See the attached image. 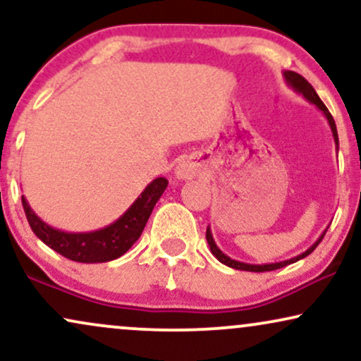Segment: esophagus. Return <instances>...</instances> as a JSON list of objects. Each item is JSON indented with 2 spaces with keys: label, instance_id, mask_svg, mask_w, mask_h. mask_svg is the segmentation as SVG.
<instances>
[{
  "label": "esophagus",
  "instance_id": "34e87169",
  "mask_svg": "<svg viewBox=\"0 0 361 361\" xmlns=\"http://www.w3.org/2000/svg\"><path fill=\"white\" fill-rule=\"evenodd\" d=\"M197 175V166L192 161H188V159H183V161H180V164L176 166V176L180 178V180H190V178H193Z\"/></svg>",
  "mask_w": 361,
  "mask_h": 361
}]
</instances>
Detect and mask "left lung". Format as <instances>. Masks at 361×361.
Listing matches in <instances>:
<instances>
[{
  "label": "left lung",
  "mask_w": 361,
  "mask_h": 361,
  "mask_svg": "<svg viewBox=\"0 0 361 361\" xmlns=\"http://www.w3.org/2000/svg\"><path fill=\"white\" fill-rule=\"evenodd\" d=\"M284 79H286V82H288V84L293 87L294 90H296V92H299V94H302L305 95V97L307 99V101H310L311 104H314L316 107H318V109L323 112L324 116H326V119H328V123H329V128H331V131H333V137H334V145H336V149H338V133H336V124H334V119H333V116L329 114V111H328V107L324 106L323 104V101H321L319 99V95L316 94V90L312 89V85L310 84V82H307L305 77L302 75H299V73H296V72H293V71H286L284 72ZM324 233H326V230H324L323 232V235H321L318 240L314 242V244H312L310 249H307L306 252H302V254H299L298 257H293V259H289V260H282V262H274V264H245V262H238V260H233V259H230L228 255H225L222 250L219 249V247H216V244H215V240H214V237H212V232H210V228H207V242H208V245H210V250H212V254L215 255L216 259L220 260V262L222 264H225V266H228V267H232V269H238V271H249V272H267V271H276V269H281V267H286V266H289V264H293V262H298L299 259H305L306 255H310L312 250L316 249V247L319 245V242L323 240V237H324Z\"/></svg>",
  "instance_id": "8db88e82"
}]
</instances>
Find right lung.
<instances>
[{
  "label": "right lung",
  "mask_w": 361,
  "mask_h": 361,
  "mask_svg": "<svg viewBox=\"0 0 361 361\" xmlns=\"http://www.w3.org/2000/svg\"><path fill=\"white\" fill-rule=\"evenodd\" d=\"M166 186V178H156L114 224L85 233H68L50 227L35 215L27 198L21 197V203L33 233L50 249L75 262H109L126 254L141 237L147 219Z\"/></svg>",
  "instance_id": "obj_1"
}]
</instances>
